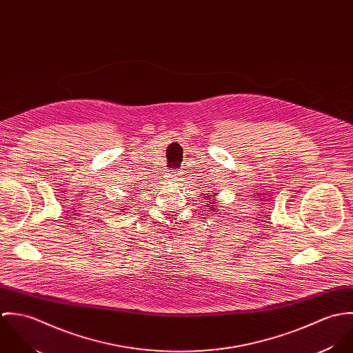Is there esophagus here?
I'll use <instances>...</instances> for the list:
<instances>
[{
	"instance_id": "34e87169",
	"label": "esophagus",
	"mask_w": 353,
	"mask_h": 353,
	"mask_svg": "<svg viewBox=\"0 0 353 353\" xmlns=\"http://www.w3.org/2000/svg\"><path fill=\"white\" fill-rule=\"evenodd\" d=\"M167 178H168V179H172V181H178V179H179V174H178L176 171H170V172L167 174Z\"/></svg>"
}]
</instances>
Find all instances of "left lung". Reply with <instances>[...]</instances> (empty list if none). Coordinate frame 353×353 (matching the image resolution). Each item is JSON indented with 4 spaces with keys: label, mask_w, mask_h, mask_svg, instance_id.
<instances>
[{
    "label": "left lung",
    "mask_w": 353,
    "mask_h": 353,
    "mask_svg": "<svg viewBox=\"0 0 353 353\" xmlns=\"http://www.w3.org/2000/svg\"><path fill=\"white\" fill-rule=\"evenodd\" d=\"M210 201H213V197H212V196H210ZM208 203H209V202H208ZM208 209H212V210H213V209H214V206H213V208H210V206H208ZM220 210H221V209H220Z\"/></svg>",
    "instance_id": "obj_1"
}]
</instances>
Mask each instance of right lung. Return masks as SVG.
Wrapping results in <instances>:
<instances>
[{
  "instance_id": "1",
  "label": "right lung",
  "mask_w": 353,
  "mask_h": 353,
  "mask_svg": "<svg viewBox=\"0 0 353 353\" xmlns=\"http://www.w3.org/2000/svg\"><path fill=\"white\" fill-rule=\"evenodd\" d=\"M119 206H121V208H122V206H123V205H119ZM119 210H121V209H119ZM123 210H125V209H123Z\"/></svg>"
}]
</instances>
